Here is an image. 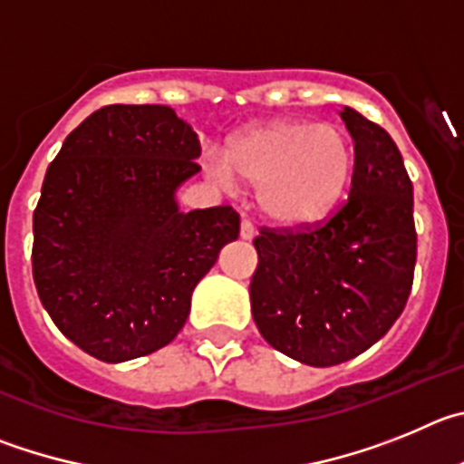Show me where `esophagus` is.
<instances>
[{"label": "esophagus", "mask_w": 464, "mask_h": 464, "mask_svg": "<svg viewBox=\"0 0 464 464\" xmlns=\"http://www.w3.org/2000/svg\"><path fill=\"white\" fill-rule=\"evenodd\" d=\"M254 236H256V231H254V224L249 222V219H242V224H240V237H242V240H252Z\"/></svg>", "instance_id": "esophagus-1"}]
</instances>
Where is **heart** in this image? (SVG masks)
<instances>
[{"label": "heart", "instance_id": "1", "mask_svg": "<svg viewBox=\"0 0 464 464\" xmlns=\"http://www.w3.org/2000/svg\"><path fill=\"white\" fill-rule=\"evenodd\" d=\"M206 170L224 187L237 178L254 187L258 208L273 222L304 227L340 203L352 180L353 150L333 124L279 120L240 133L227 157L208 154Z\"/></svg>", "mask_w": 464, "mask_h": 464}]
</instances>
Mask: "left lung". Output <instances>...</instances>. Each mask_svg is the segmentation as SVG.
<instances>
[{
	"mask_svg": "<svg viewBox=\"0 0 464 464\" xmlns=\"http://www.w3.org/2000/svg\"><path fill=\"white\" fill-rule=\"evenodd\" d=\"M353 139L349 201L307 231L263 228L249 284L258 333L312 367L352 361L382 340L407 304L416 266L414 187L379 124L344 106Z\"/></svg>",
	"mask_w": 464,
	"mask_h": 464,
	"instance_id": "1",
	"label": "left lung"
}]
</instances>
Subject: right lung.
Instances as JSON below:
<instances>
[{
	"instance_id": "1",
	"label": "right lung",
	"mask_w": 464,
	"mask_h": 464,
	"mask_svg": "<svg viewBox=\"0 0 464 464\" xmlns=\"http://www.w3.org/2000/svg\"><path fill=\"white\" fill-rule=\"evenodd\" d=\"M198 157V136L170 106L115 103L78 124L45 170L34 284L90 356L124 362L173 342L196 284L240 233L233 208H178Z\"/></svg>"
}]
</instances>
